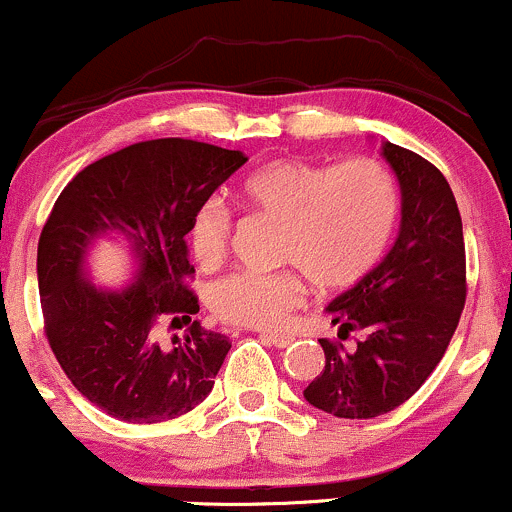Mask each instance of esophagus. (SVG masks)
Wrapping results in <instances>:
<instances>
[{
	"label": "esophagus",
	"instance_id": "esophagus-1",
	"mask_svg": "<svg viewBox=\"0 0 512 512\" xmlns=\"http://www.w3.org/2000/svg\"><path fill=\"white\" fill-rule=\"evenodd\" d=\"M263 339H266V342H271L273 346H278V349H285V346L288 344H293V334H278V332H263L261 334Z\"/></svg>",
	"mask_w": 512,
	"mask_h": 512
}]
</instances>
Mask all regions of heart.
Listing matches in <instances>:
<instances>
[{
    "label": "heart",
    "mask_w": 512,
    "mask_h": 512,
    "mask_svg": "<svg viewBox=\"0 0 512 512\" xmlns=\"http://www.w3.org/2000/svg\"><path fill=\"white\" fill-rule=\"evenodd\" d=\"M241 202L283 224L278 261L298 266L322 290H344L366 278L386 254L398 219V185L368 156L337 166L278 158L244 180ZM229 246L232 214L222 202H205L190 224L192 258L214 271ZM302 300L298 271H241L214 285L210 305L224 322L280 329Z\"/></svg>",
    "instance_id": "obj_1"
}]
</instances>
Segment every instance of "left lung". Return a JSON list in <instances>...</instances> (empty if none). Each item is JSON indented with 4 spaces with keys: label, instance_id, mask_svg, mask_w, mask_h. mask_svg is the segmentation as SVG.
I'll return each mask as SVG.
<instances>
[{
    "label": "left lung",
    "instance_id": "1",
    "mask_svg": "<svg viewBox=\"0 0 512 512\" xmlns=\"http://www.w3.org/2000/svg\"><path fill=\"white\" fill-rule=\"evenodd\" d=\"M403 197L390 254L327 307L339 339H320L324 368L305 388L315 408L371 420L420 390L452 342L466 302L461 214L447 178L417 153L383 144ZM360 339L346 350L343 339Z\"/></svg>",
    "mask_w": 512,
    "mask_h": 512
}]
</instances>
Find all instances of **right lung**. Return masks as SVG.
Returning a JSON list of instances; mask_svg holds the SVG:
<instances>
[{
  "instance_id": "add662e5",
  "label": "right lung",
  "mask_w": 512,
  "mask_h": 512,
  "mask_svg": "<svg viewBox=\"0 0 512 512\" xmlns=\"http://www.w3.org/2000/svg\"><path fill=\"white\" fill-rule=\"evenodd\" d=\"M244 163V153L202 141H139L82 168L58 195L38 239L43 332L65 376L107 415L153 425L210 395L232 342L192 320L200 305L185 236ZM107 231L129 235L140 261L124 291L84 280L86 249ZM183 323L185 338L165 337Z\"/></svg>"
}]
</instances>
